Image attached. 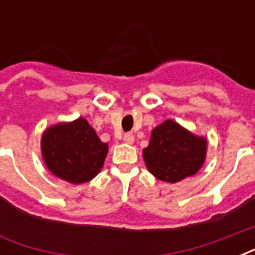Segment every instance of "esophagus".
<instances>
[{
  "label": "esophagus",
  "instance_id": "esophagus-1",
  "mask_svg": "<svg viewBox=\"0 0 255 255\" xmlns=\"http://www.w3.org/2000/svg\"><path fill=\"white\" fill-rule=\"evenodd\" d=\"M123 140H124V143L132 144L133 141H135V136L132 135L131 132H129V133H126V135L123 136Z\"/></svg>",
  "mask_w": 255,
  "mask_h": 255
}]
</instances>
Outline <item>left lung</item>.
<instances>
[{
    "mask_svg": "<svg viewBox=\"0 0 255 255\" xmlns=\"http://www.w3.org/2000/svg\"><path fill=\"white\" fill-rule=\"evenodd\" d=\"M205 137L196 136L172 119L152 129L151 140L143 149L148 170L165 182H178L193 176L206 157Z\"/></svg>",
    "mask_w": 255,
    "mask_h": 255,
    "instance_id": "obj_1",
    "label": "left lung"
}]
</instances>
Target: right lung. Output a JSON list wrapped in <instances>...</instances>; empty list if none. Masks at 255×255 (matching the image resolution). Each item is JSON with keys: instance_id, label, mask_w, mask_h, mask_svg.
<instances>
[{"instance_id": "right-lung-1", "label": "right lung", "mask_w": 255, "mask_h": 255, "mask_svg": "<svg viewBox=\"0 0 255 255\" xmlns=\"http://www.w3.org/2000/svg\"><path fill=\"white\" fill-rule=\"evenodd\" d=\"M42 157L54 176L71 184H83L99 173L108 144L98 137L85 118L58 123L43 132Z\"/></svg>"}]
</instances>
